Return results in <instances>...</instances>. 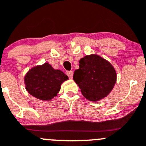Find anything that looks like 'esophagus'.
<instances>
[{"label":"esophagus","instance_id":"1","mask_svg":"<svg viewBox=\"0 0 146 146\" xmlns=\"http://www.w3.org/2000/svg\"><path fill=\"white\" fill-rule=\"evenodd\" d=\"M66 74H67V76H68L69 78H73V72L72 71V70H70V71H67V72H66Z\"/></svg>","mask_w":146,"mask_h":146}]
</instances>
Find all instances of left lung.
<instances>
[{"label":"left lung","mask_w":146,"mask_h":146,"mask_svg":"<svg viewBox=\"0 0 146 146\" xmlns=\"http://www.w3.org/2000/svg\"><path fill=\"white\" fill-rule=\"evenodd\" d=\"M79 69L73 74L84 97L98 101L109 95L116 83L117 73L110 62L98 55L85 56L79 61Z\"/></svg>","instance_id":"obj_1"}]
</instances>
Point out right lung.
<instances>
[{
  "mask_svg": "<svg viewBox=\"0 0 146 146\" xmlns=\"http://www.w3.org/2000/svg\"><path fill=\"white\" fill-rule=\"evenodd\" d=\"M68 78L61 70H54L48 63L33 68L25 77L26 89L30 95L42 100H49L60 90Z\"/></svg>",
  "mask_w": 146,
  "mask_h": 146,
  "instance_id": "obj_1",
  "label": "right lung"
}]
</instances>
